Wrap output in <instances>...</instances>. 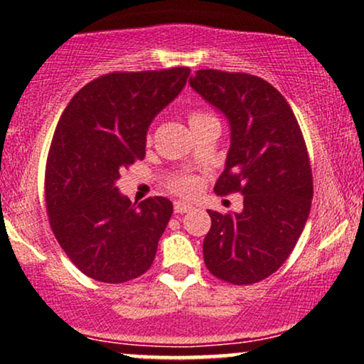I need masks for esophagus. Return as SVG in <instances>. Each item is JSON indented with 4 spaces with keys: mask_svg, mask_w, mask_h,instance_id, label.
<instances>
[{
    "mask_svg": "<svg viewBox=\"0 0 364 364\" xmlns=\"http://www.w3.org/2000/svg\"><path fill=\"white\" fill-rule=\"evenodd\" d=\"M193 205L188 202H181V200H178V202H174V212L176 214H186V212H190Z\"/></svg>",
    "mask_w": 364,
    "mask_h": 364,
    "instance_id": "1",
    "label": "esophagus"
}]
</instances>
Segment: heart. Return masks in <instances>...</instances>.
Instances as JSON below:
<instances>
[{"label": "heart", "mask_w": 364, "mask_h": 364, "mask_svg": "<svg viewBox=\"0 0 364 364\" xmlns=\"http://www.w3.org/2000/svg\"><path fill=\"white\" fill-rule=\"evenodd\" d=\"M203 116H207L205 112H191L190 123H191V121H195V119L203 118ZM196 188H198V179L193 178V176H181V178H176L173 183H171V190L176 191V193H179V195L195 193Z\"/></svg>", "instance_id": "b5f03b06"}]
</instances>
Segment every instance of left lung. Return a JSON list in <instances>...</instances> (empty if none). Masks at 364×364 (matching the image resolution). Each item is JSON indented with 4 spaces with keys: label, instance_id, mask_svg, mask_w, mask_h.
<instances>
[{
    "label": "left lung",
    "instance_id": "left-lung-1",
    "mask_svg": "<svg viewBox=\"0 0 364 364\" xmlns=\"http://www.w3.org/2000/svg\"><path fill=\"white\" fill-rule=\"evenodd\" d=\"M190 85L231 127L215 193L243 195L240 214L208 210L203 260L224 282H260L289 258L310 214L313 176L301 128L281 92L260 77L198 70Z\"/></svg>",
    "mask_w": 364,
    "mask_h": 364
}]
</instances>
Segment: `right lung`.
Here are the masks:
<instances>
[{"instance_id": "add662e5", "label": "right lung", "mask_w": 364, "mask_h": 364, "mask_svg": "<svg viewBox=\"0 0 364 364\" xmlns=\"http://www.w3.org/2000/svg\"><path fill=\"white\" fill-rule=\"evenodd\" d=\"M190 68L114 72L82 87L63 111L46 162V208L63 252L87 277L121 284L156 258L173 203H132L114 186L145 157L147 129L183 90Z\"/></svg>"}]
</instances>
